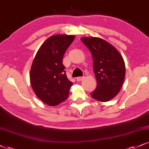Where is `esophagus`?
<instances>
[{
  "instance_id": "esophagus-1",
  "label": "esophagus",
  "mask_w": 149,
  "mask_h": 149,
  "mask_svg": "<svg viewBox=\"0 0 149 149\" xmlns=\"http://www.w3.org/2000/svg\"><path fill=\"white\" fill-rule=\"evenodd\" d=\"M84 79V77L83 76H80V77H77L76 78V80L78 82H80L81 81V80H82Z\"/></svg>"
}]
</instances>
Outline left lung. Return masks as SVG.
Masks as SVG:
<instances>
[{
    "label": "left lung",
    "mask_w": 149,
    "mask_h": 149,
    "mask_svg": "<svg viewBox=\"0 0 149 149\" xmlns=\"http://www.w3.org/2000/svg\"><path fill=\"white\" fill-rule=\"evenodd\" d=\"M93 58L97 86L91 96L96 101H110L119 92L126 73L125 63L119 51L106 41L98 37H83Z\"/></svg>",
    "instance_id": "1"
}]
</instances>
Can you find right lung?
<instances>
[{
	"instance_id": "right-lung-1",
	"label": "right lung",
	"mask_w": 149,
	"mask_h": 149,
	"mask_svg": "<svg viewBox=\"0 0 149 149\" xmlns=\"http://www.w3.org/2000/svg\"><path fill=\"white\" fill-rule=\"evenodd\" d=\"M75 36H51L39 48L30 70V82L36 96L50 106L68 98L73 82L67 78L62 59Z\"/></svg>"
}]
</instances>
